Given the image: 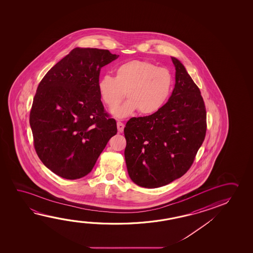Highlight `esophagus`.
Returning a JSON list of instances; mask_svg holds the SVG:
<instances>
[{
  "mask_svg": "<svg viewBox=\"0 0 253 253\" xmlns=\"http://www.w3.org/2000/svg\"><path fill=\"white\" fill-rule=\"evenodd\" d=\"M117 128H118V131L119 132H123L124 131V128H125V125L122 123V122H117Z\"/></svg>",
  "mask_w": 253,
  "mask_h": 253,
  "instance_id": "1",
  "label": "esophagus"
}]
</instances>
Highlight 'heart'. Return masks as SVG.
Listing matches in <instances>:
<instances>
[{
	"instance_id": "1",
	"label": "heart",
	"mask_w": 253,
	"mask_h": 253,
	"mask_svg": "<svg viewBox=\"0 0 253 253\" xmlns=\"http://www.w3.org/2000/svg\"><path fill=\"white\" fill-rule=\"evenodd\" d=\"M169 70L147 61L133 60L116 67L115 78L104 75L98 81V91L104 104L114 108L124 97L128 100L112 110L118 118H125L138 111L151 115L163 107L173 87Z\"/></svg>"
}]
</instances>
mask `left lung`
Here are the masks:
<instances>
[{"label": "left lung", "instance_id": "obj_1", "mask_svg": "<svg viewBox=\"0 0 253 253\" xmlns=\"http://www.w3.org/2000/svg\"><path fill=\"white\" fill-rule=\"evenodd\" d=\"M172 95L153 115L132 117L125 128L128 175L145 188L164 186L190 169L207 132V111L198 85L177 59Z\"/></svg>", "mask_w": 253, "mask_h": 253}]
</instances>
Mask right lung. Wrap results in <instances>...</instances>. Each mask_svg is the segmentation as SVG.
Masks as SVG:
<instances>
[{
	"label": "right lung",
	"instance_id": "right-lung-1",
	"mask_svg": "<svg viewBox=\"0 0 253 253\" xmlns=\"http://www.w3.org/2000/svg\"><path fill=\"white\" fill-rule=\"evenodd\" d=\"M107 49L76 47L47 71L30 112L34 145L43 164L62 178L91 172L117 132L98 91L102 67L118 58Z\"/></svg>",
	"mask_w": 253,
	"mask_h": 253
}]
</instances>
